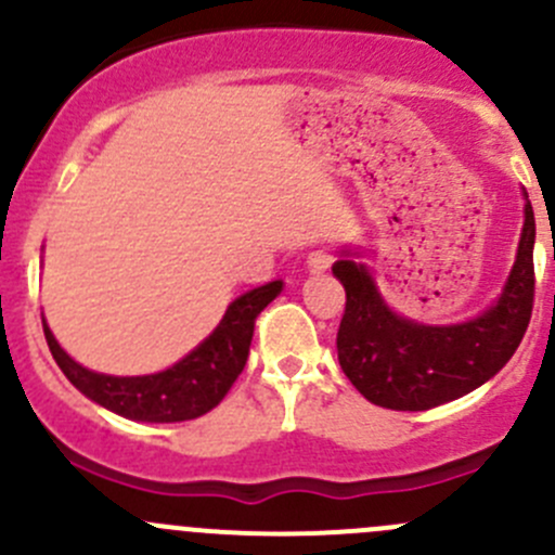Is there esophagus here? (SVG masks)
Instances as JSON below:
<instances>
[{
	"instance_id": "esophagus-1",
	"label": "esophagus",
	"mask_w": 555,
	"mask_h": 555,
	"mask_svg": "<svg viewBox=\"0 0 555 555\" xmlns=\"http://www.w3.org/2000/svg\"><path fill=\"white\" fill-rule=\"evenodd\" d=\"M333 251H327V249H313L311 255H309V260H306V266H309V271H313V273H322V271H327L330 266H333Z\"/></svg>"
}]
</instances>
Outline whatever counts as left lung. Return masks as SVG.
Returning <instances> with one entry per match:
<instances>
[{
	"instance_id": "8db88e82",
	"label": "left lung",
	"mask_w": 555,
	"mask_h": 555,
	"mask_svg": "<svg viewBox=\"0 0 555 555\" xmlns=\"http://www.w3.org/2000/svg\"><path fill=\"white\" fill-rule=\"evenodd\" d=\"M518 257L500 300L462 324H418L397 317L365 266L338 260L333 273L346 289L338 327V362L373 405L427 411L478 389L516 354L534 306V211L526 201Z\"/></svg>"
}]
</instances>
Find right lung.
<instances>
[{
	"label": "right lung",
	"mask_w": 555,
	"mask_h": 555,
	"mask_svg": "<svg viewBox=\"0 0 555 555\" xmlns=\"http://www.w3.org/2000/svg\"><path fill=\"white\" fill-rule=\"evenodd\" d=\"M279 293H282V282L262 284L244 293L228 306L222 322L204 344L195 346L169 371L153 373V376H104V373L88 371L61 349L44 319L42 330L50 354L59 362L64 376L106 411L133 418V422H188L220 405L233 382L242 376L246 357H249L251 333H255V319Z\"/></svg>",
	"instance_id": "1"
}]
</instances>
